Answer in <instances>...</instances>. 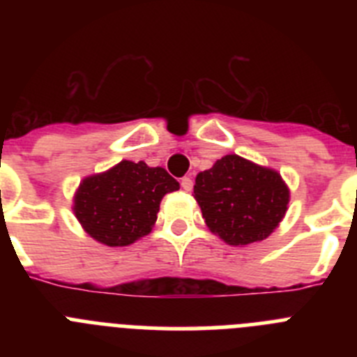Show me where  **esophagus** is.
I'll list each match as a JSON object with an SVG mask.
<instances>
[{
    "instance_id": "1",
    "label": "esophagus",
    "mask_w": 357,
    "mask_h": 357,
    "mask_svg": "<svg viewBox=\"0 0 357 357\" xmlns=\"http://www.w3.org/2000/svg\"><path fill=\"white\" fill-rule=\"evenodd\" d=\"M181 185L184 191H191L193 189V181H191V176H184L181 181Z\"/></svg>"
}]
</instances>
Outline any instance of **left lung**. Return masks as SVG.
<instances>
[{"instance_id":"8db88e82","label":"left lung","mask_w":357,"mask_h":357,"mask_svg":"<svg viewBox=\"0 0 357 357\" xmlns=\"http://www.w3.org/2000/svg\"><path fill=\"white\" fill-rule=\"evenodd\" d=\"M193 197L213 234L232 247H247L279 227L289 188L277 169L229 153L198 173Z\"/></svg>"}]
</instances>
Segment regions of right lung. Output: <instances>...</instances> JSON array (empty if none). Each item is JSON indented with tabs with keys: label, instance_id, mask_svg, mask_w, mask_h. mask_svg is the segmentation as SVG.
<instances>
[{
	"label": "right lung",
	"instance_id": "1",
	"mask_svg": "<svg viewBox=\"0 0 357 357\" xmlns=\"http://www.w3.org/2000/svg\"><path fill=\"white\" fill-rule=\"evenodd\" d=\"M178 189L181 184L160 166L121 160L85 176L73 197V213L94 241L128 247L150 234L164 195Z\"/></svg>",
	"mask_w": 357,
	"mask_h": 357
}]
</instances>
